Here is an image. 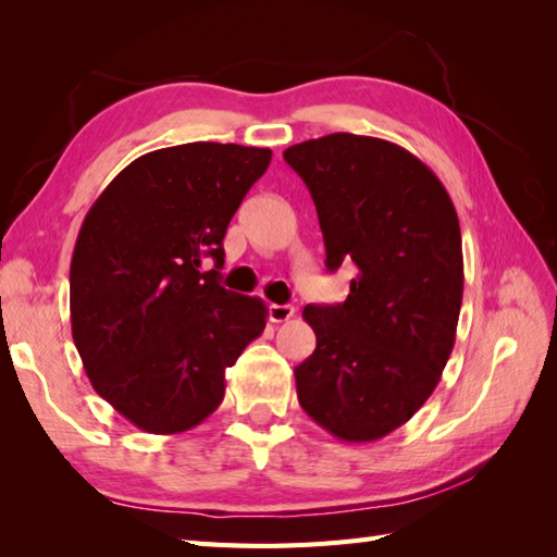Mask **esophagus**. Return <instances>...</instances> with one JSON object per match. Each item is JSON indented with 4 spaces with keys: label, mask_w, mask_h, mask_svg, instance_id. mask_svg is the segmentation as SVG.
Here are the masks:
<instances>
[{
    "label": "esophagus",
    "mask_w": 557,
    "mask_h": 557,
    "mask_svg": "<svg viewBox=\"0 0 557 557\" xmlns=\"http://www.w3.org/2000/svg\"><path fill=\"white\" fill-rule=\"evenodd\" d=\"M268 315H270L272 323H285V321H289V318L294 315V306H289V304H272L270 309H268Z\"/></svg>",
    "instance_id": "esophagus-1"
}]
</instances>
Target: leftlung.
<instances>
[{
	"label": "left lung",
	"instance_id": "obj_1",
	"mask_svg": "<svg viewBox=\"0 0 557 557\" xmlns=\"http://www.w3.org/2000/svg\"><path fill=\"white\" fill-rule=\"evenodd\" d=\"M315 203L325 268L357 265L347 299L304 309L315 351L294 369L301 409L347 443L407 423L455 345L461 234L441 180L389 140L330 134L285 150Z\"/></svg>",
	"mask_w": 557,
	"mask_h": 557
}]
</instances>
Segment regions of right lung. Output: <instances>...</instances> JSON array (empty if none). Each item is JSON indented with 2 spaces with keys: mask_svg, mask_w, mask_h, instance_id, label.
<instances>
[{
  "mask_svg": "<svg viewBox=\"0 0 557 557\" xmlns=\"http://www.w3.org/2000/svg\"><path fill=\"white\" fill-rule=\"evenodd\" d=\"M270 148L184 144L140 156L81 224L69 272L71 335L96 393L140 431L208 419L224 369L265 327L256 297L224 289L222 239ZM212 257L216 268L199 270Z\"/></svg>",
  "mask_w": 557,
  "mask_h": 557,
  "instance_id": "obj_1",
  "label": "right lung"
}]
</instances>
